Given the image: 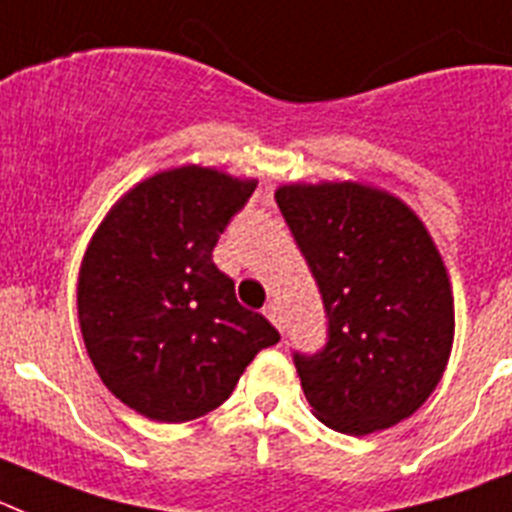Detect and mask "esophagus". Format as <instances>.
Returning <instances> with one entry per match:
<instances>
[{
  "label": "esophagus",
  "mask_w": 512,
  "mask_h": 512,
  "mask_svg": "<svg viewBox=\"0 0 512 512\" xmlns=\"http://www.w3.org/2000/svg\"><path fill=\"white\" fill-rule=\"evenodd\" d=\"M263 315H265V317H268V320H270V322H273V325H276V328H278V330H281V328H283V325H281V312H278V307H276V304H268V307H265V309H263Z\"/></svg>",
  "instance_id": "1"
}]
</instances>
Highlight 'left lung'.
Masks as SVG:
<instances>
[{"label": "left lung", "mask_w": 512, "mask_h": 512, "mask_svg": "<svg viewBox=\"0 0 512 512\" xmlns=\"http://www.w3.org/2000/svg\"><path fill=\"white\" fill-rule=\"evenodd\" d=\"M276 203L320 286L328 346L294 354L312 414L343 435L409 419L448 367L453 286L401 197L362 182H291Z\"/></svg>", "instance_id": "left-lung-1"}]
</instances>
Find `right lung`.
Segmentation results:
<instances>
[{"instance_id": "1", "label": "right lung", "mask_w": 512, "mask_h": 512, "mask_svg": "<svg viewBox=\"0 0 512 512\" xmlns=\"http://www.w3.org/2000/svg\"><path fill=\"white\" fill-rule=\"evenodd\" d=\"M255 187L213 166H174L130 187L90 236L77 276L85 349L103 385L140 416H205L257 351L281 341L213 263Z\"/></svg>"}]
</instances>
